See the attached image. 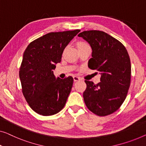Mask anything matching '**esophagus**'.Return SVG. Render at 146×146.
I'll return each instance as SVG.
<instances>
[{"mask_svg": "<svg viewBox=\"0 0 146 146\" xmlns=\"http://www.w3.org/2000/svg\"><path fill=\"white\" fill-rule=\"evenodd\" d=\"M73 80H74V81H75V82H77V81H79V80H80V78L77 77V76H74Z\"/></svg>", "mask_w": 146, "mask_h": 146, "instance_id": "34e87169", "label": "esophagus"}]
</instances>
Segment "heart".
<instances>
[{"instance_id":"1","label":"heart","mask_w":146,"mask_h":146,"mask_svg":"<svg viewBox=\"0 0 146 146\" xmlns=\"http://www.w3.org/2000/svg\"><path fill=\"white\" fill-rule=\"evenodd\" d=\"M85 45H87L84 42H80L79 44H78V47H80V46H85Z\"/></svg>"}]
</instances>
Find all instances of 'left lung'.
Listing matches in <instances>:
<instances>
[{
    "label": "left lung",
    "mask_w": 146,
    "mask_h": 146,
    "mask_svg": "<svg viewBox=\"0 0 146 146\" xmlns=\"http://www.w3.org/2000/svg\"><path fill=\"white\" fill-rule=\"evenodd\" d=\"M78 36L92 48L88 67L101 75L96 84L85 80L83 98L86 107L99 116L111 114L123 104L130 87L131 64L128 52L121 42L104 31H86Z\"/></svg>",
    "instance_id": "obj_1"
}]
</instances>
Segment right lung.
<instances>
[{"label":"right lung","instance_id":"add662e5","mask_svg":"<svg viewBox=\"0 0 146 146\" xmlns=\"http://www.w3.org/2000/svg\"><path fill=\"white\" fill-rule=\"evenodd\" d=\"M80 31L49 33L31 42L23 53L19 73L22 92L31 108L39 115L56 114L66 105L73 79L56 78L54 70L65 48Z\"/></svg>","mask_w":146,"mask_h":146}]
</instances>
